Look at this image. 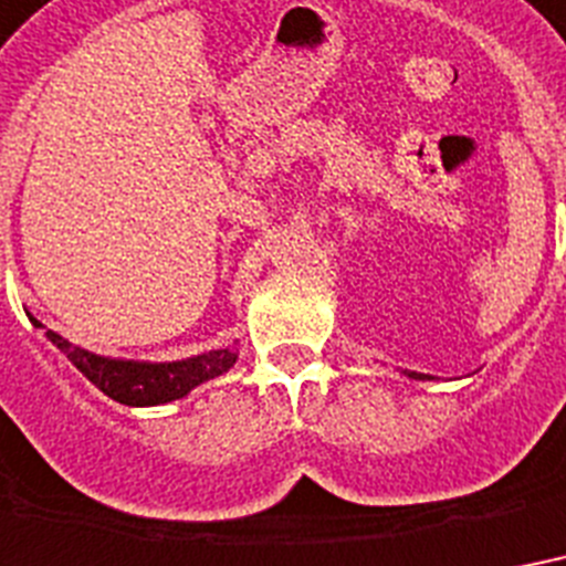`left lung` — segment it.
Instances as JSON below:
<instances>
[{
	"label": "left lung",
	"mask_w": 566,
	"mask_h": 566,
	"mask_svg": "<svg viewBox=\"0 0 566 566\" xmlns=\"http://www.w3.org/2000/svg\"><path fill=\"white\" fill-rule=\"evenodd\" d=\"M407 375H410V378H422V375H416V371H407Z\"/></svg>",
	"instance_id": "obj_1"
}]
</instances>
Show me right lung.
<instances>
[{"instance_id":"right-lung-1","label":"right lung","mask_w":566,"mask_h":566,"mask_svg":"<svg viewBox=\"0 0 566 566\" xmlns=\"http://www.w3.org/2000/svg\"><path fill=\"white\" fill-rule=\"evenodd\" d=\"M32 322L38 327H43L38 318H32ZM46 336L52 339V345H59L61 352L67 354L73 366L96 389H103L105 396L129 407L165 405V401L182 398L197 384L221 375V371H227L235 363V352H230V348H218V352L200 354V357L179 363L108 360V357H96V354L82 352L76 345H70L67 339H61L59 333L46 331Z\"/></svg>"}]
</instances>
